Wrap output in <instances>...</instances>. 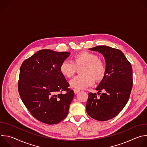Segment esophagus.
Returning <instances> with one entry per match:
<instances>
[{"label":"esophagus","mask_w":147,"mask_h":147,"mask_svg":"<svg viewBox=\"0 0 147 147\" xmlns=\"http://www.w3.org/2000/svg\"><path fill=\"white\" fill-rule=\"evenodd\" d=\"M73 90H74V93H75L76 94H77L78 92H79L80 91L79 90H77V89H74Z\"/></svg>","instance_id":"34e87169"}]
</instances>
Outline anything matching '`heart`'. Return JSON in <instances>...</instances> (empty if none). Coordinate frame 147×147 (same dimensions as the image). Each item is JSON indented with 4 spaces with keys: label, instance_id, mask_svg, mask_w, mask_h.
<instances>
[{
    "label": "heart",
    "instance_id": "heart-1",
    "mask_svg": "<svg viewBox=\"0 0 147 147\" xmlns=\"http://www.w3.org/2000/svg\"><path fill=\"white\" fill-rule=\"evenodd\" d=\"M80 75L74 77L70 82L71 87L75 89H85L92 86L95 80L99 82L103 80L106 74V67L99 57L91 52L82 51L73 57V61L65 60L60 67L61 73L67 78L72 77L77 67H82Z\"/></svg>",
    "mask_w": 147,
    "mask_h": 147
}]
</instances>
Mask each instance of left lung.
<instances>
[{
  "instance_id": "left-lung-1",
  "label": "left lung",
  "mask_w": 147,
  "mask_h": 147,
  "mask_svg": "<svg viewBox=\"0 0 147 147\" xmlns=\"http://www.w3.org/2000/svg\"><path fill=\"white\" fill-rule=\"evenodd\" d=\"M105 57L106 74L96 90L105 92L97 98L95 93L88 94L86 111L92 118L106 121L116 116L127 104L133 87L131 63L119 49L108 46H97L89 49Z\"/></svg>"
}]
</instances>
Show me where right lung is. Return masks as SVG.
<instances>
[{"mask_svg":"<svg viewBox=\"0 0 147 147\" xmlns=\"http://www.w3.org/2000/svg\"><path fill=\"white\" fill-rule=\"evenodd\" d=\"M69 55L67 52L42 49L25 60L20 67V98L31 114L44 123L57 124L68 114L74 93L68 88L69 84L60 67Z\"/></svg>","mask_w":147,"mask_h":147,"instance_id":"obj_1","label":"right lung"}]
</instances>
